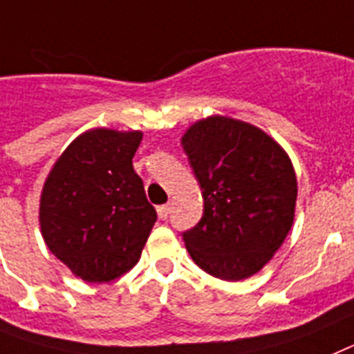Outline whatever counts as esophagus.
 Here are the masks:
<instances>
[{
	"instance_id": "1",
	"label": "esophagus",
	"mask_w": 354,
	"mask_h": 354,
	"mask_svg": "<svg viewBox=\"0 0 354 354\" xmlns=\"http://www.w3.org/2000/svg\"><path fill=\"white\" fill-rule=\"evenodd\" d=\"M156 212H158L160 219H167L169 214H171V205H162V207L156 208Z\"/></svg>"
}]
</instances>
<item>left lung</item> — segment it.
<instances>
[{"instance_id": "8db88e82", "label": "left lung", "mask_w": 354, "mask_h": 354, "mask_svg": "<svg viewBox=\"0 0 354 354\" xmlns=\"http://www.w3.org/2000/svg\"><path fill=\"white\" fill-rule=\"evenodd\" d=\"M205 210L181 233L205 272L236 281L262 269L294 221L297 181L287 153L254 126L214 115L181 139Z\"/></svg>"}]
</instances>
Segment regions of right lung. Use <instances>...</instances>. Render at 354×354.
I'll return each mask as SVG.
<instances>
[{
  "label": "right lung",
  "mask_w": 354,
  "mask_h": 354,
  "mask_svg": "<svg viewBox=\"0 0 354 354\" xmlns=\"http://www.w3.org/2000/svg\"><path fill=\"white\" fill-rule=\"evenodd\" d=\"M140 140V131H87L44 183L39 217L46 244L91 283L119 278L139 262L156 221L131 164Z\"/></svg>",
  "instance_id": "add662e5"
}]
</instances>
